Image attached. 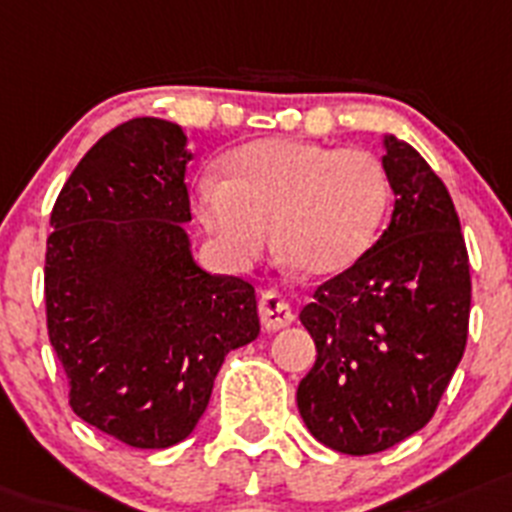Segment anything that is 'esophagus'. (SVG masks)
I'll use <instances>...</instances> for the list:
<instances>
[{"label":"esophagus","mask_w":512,"mask_h":512,"mask_svg":"<svg viewBox=\"0 0 512 512\" xmlns=\"http://www.w3.org/2000/svg\"><path fill=\"white\" fill-rule=\"evenodd\" d=\"M294 307L283 294L278 291H265L260 296V320L265 330H281L294 322Z\"/></svg>","instance_id":"obj_1"}]
</instances>
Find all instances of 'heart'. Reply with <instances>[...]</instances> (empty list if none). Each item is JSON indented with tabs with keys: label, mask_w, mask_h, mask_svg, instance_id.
Listing matches in <instances>:
<instances>
[{
	"label": "heart",
	"mask_w": 512,
	"mask_h": 512,
	"mask_svg": "<svg viewBox=\"0 0 512 512\" xmlns=\"http://www.w3.org/2000/svg\"><path fill=\"white\" fill-rule=\"evenodd\" d=\"M388 200V174L367 150L273 137L231 153L229 179L205 176L195 205L231 263H255L273 229L304 273L330 276L375 242Z\"/></svg>",
	"instance_id": "b5f03b06"
}]
</instances>
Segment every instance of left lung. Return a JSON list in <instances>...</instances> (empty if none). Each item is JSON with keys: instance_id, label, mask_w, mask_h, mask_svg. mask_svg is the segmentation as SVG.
I'll list each match as a JSON object with an SVG mask.
<instances>
[{"instance_id": "8db88e82", "label": "left lung", "mask_w": 512, "mask_h": 512, "mask_svg": "<svg viewBox=\"0 0 512 512\" xmlns=\"http://www.w3.org/2000/svg\"><path fill=\"white\" fill-rule=\"evenodd\" d=\"M393 216L349 270L302 309L317 359L296 406L322 445L393 448L432 419L461 362L471 276L448 187L409 143L382 135Z\"/></svg>"}]
</instances>
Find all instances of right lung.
I'll return each mask as SVG.
<instances>
[{
	"label": "right lung",
	"mask_w": 512,
	"mask_h": 512,
	"mask_svg": "<svg viewBox=\"0 0 512 512\" xmlns=\"http://www.w3.org/2000/svg\"><path fill=\"white\" fill-rule=\"evenodd\" d=\"M190 161L179 124L130 119L85 153L51 210L46 320L70 406L130 448L190 437L223 356L260 333L252 283L192 255Z\"/></svg>",
	"instance_id": "1"
}]
</instances>
